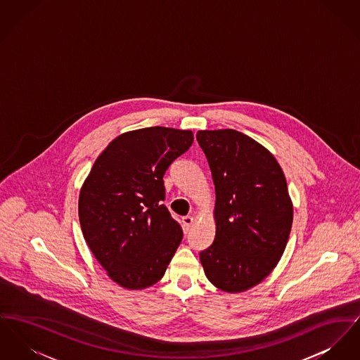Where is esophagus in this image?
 Instances as JSON below:
<instances>
[{"label":"esophagus","instance_id":"1","mask_svg":"<svg viewBox=\"0 0 360 360\" xmlns=\"http://www.w3.org/2000/svg\"><path fill=\"white\" fill-rule=\"evenodd\" d=\"M193 223H194V217H193V216H185V217H182V226H184L185 233H188V231L191 230Z\"/></svg>","mask_w":360,"mask_h":360}]
</instances>
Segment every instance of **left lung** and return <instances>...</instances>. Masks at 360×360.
Wrapping results in <instances>:
<instances>
[{
  "label": "left lung",
  "instance_id": "8db88e82",
  "mask_svg": "<svg viewBox=\"0 0 360 360\" xmlns=\"http://www.w3.org/2000/svg\"><path fill=\"white\" fill-rule=\"evenodd\" d=\"M214 184L216 235L200 253L205 276L230 294L245 292L271 275L285 250L294 207L275 156L233 130H198Z\"/></svg>",
  "mask_w": 360,
  "mask_h": 360
}]
</instances>
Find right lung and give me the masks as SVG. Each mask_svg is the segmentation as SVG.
Masks as SVG:
<instances>
[{"instance_id": "add662e5", "label": "right lung", "mask_w": 360, "mask_h": 360, "mask_svg": "<svg viewBox=\"0 0 360 360\" xmlns=\"http://www.w3.org/2000/svg\"><path fill=\"white\" fill-rule=\"evenodd\" d=\"M193 140L191 130H130L107 146L85 178L79 195L85 242L107 276L127 290L156 284L182 240L162 202L163 176Z\"/></svg>"}]
</instances>
